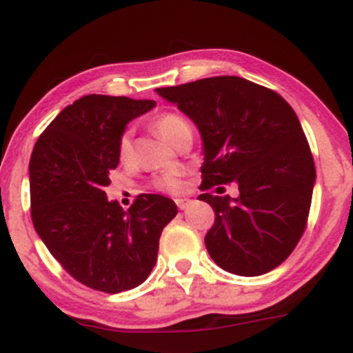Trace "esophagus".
Instances as JSON below:
<instances>
[{"instance_id":"34e87169","label":"esophagus","mask_w":353,"mask_h":353,"mask_svg":"<svg viewBox=\"0 0 353 353\" xmlns=\"http://www.w3.org/2000/svg\"><path fill=\"white\" fill-rule=\"evenodd\" d=\"M176 205L179 208V210L188 209L190 205V199H176Z\"/></svg>"}]
</instances>
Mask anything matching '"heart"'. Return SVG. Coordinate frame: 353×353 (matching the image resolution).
I'll return each mask as SVG.
<instances>
[{"instance_id": "1", "label": "heart", "mask_w": 353, "mask_h": 353, "mask_svg": "<svg viewBox=\"0 0 353 353\" xmlns=\"http://www.w3.org/2000/svg\"><path fill=\"white\" fill-rule=\"evenodd\" d=\"M154 129L159 132L161 136L168 141L169 144H172L176 141V137L181 134L182 131H188L189 124L184 117L179 114H172V112H168V114H163L154 121ZM117 154H119V161L123 164L131 163L132 159V141L131 136L125 132L123 137L119 139V148H117ZM154 188L157 190H163V192H171L177 194L184 189V181H182V176L176 171L164 172L163 176L157 177L154 181Z\"/></svg>"}]
</instances>
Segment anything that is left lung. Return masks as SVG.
Masks as SVG:
<instances>
[{
  "label": "left lung",
  "mask_w": 353,
  "mask_h": 353,
  "mask_svg": "<svg viewBox=\"0 0 353 353\" xmlns=\"http://www.w3.org/2000/svg\"><path fill=\"white\" fill-rule=\"evenodd\" d=\"M156 91L199 129L201 189L239 188L237 197L199 196L216 214L204 239L212 261L244 277L281 265L305 230L315 184L314 157L294 109L272 89L239 76Z\"/></svg>",
  "instance_id": "obj_1"
}]
</instances>
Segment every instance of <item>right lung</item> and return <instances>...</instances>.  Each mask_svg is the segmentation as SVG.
<instances>
[{
  "instance_id": "add662e5",
  "label": "right lung",
  "mask_w": 353,
  "mask_h": 353,
  "mask_svg": "<svg viewBox=\"0 0 353 353\" xmlns=\"http://www.w3.org/2000/svg\"><path fill=\"white\" fill-rule=\"evenodd\" d=\"M154 106L151 99L83 96L51 121L31 154L36 232L71 277L99 292L131 290L149 277L163 229L177 214L159 194H141L124 210L104 192L125 124Z\"/></svg>"
}]
</instances>
